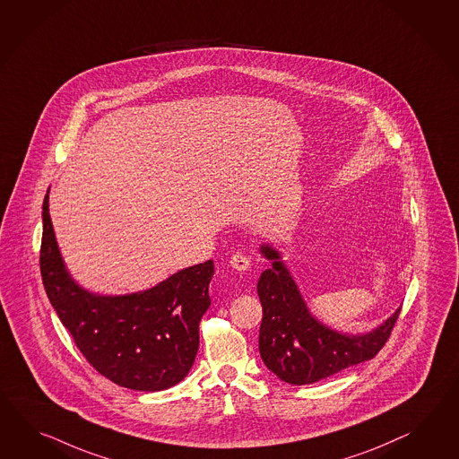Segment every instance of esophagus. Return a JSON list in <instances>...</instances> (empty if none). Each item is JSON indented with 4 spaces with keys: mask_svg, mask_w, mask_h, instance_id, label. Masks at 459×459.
<instances>
[{
    "mask_svg": "<svg viewBox=\"0 0 459 459\" xmlns=\"http://www.w3.org/2000/svg\"><path fill=\"white\" fill-rule=\"evenodd\" d=\"M230 267L238 270V272H246V270L250 269V260L244 254L237 252V254L230 257Z\"/></svg>",
    "mask_w": 459,
    "mask_h": 459,
    "instance_id": "34e87169",
    "label": "esophagus"
}]
</instances>
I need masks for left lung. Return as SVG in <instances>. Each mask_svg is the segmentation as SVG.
Here are the masks:
<instances>
[{
    "instance_id": "obj_1",
    "label": "left lung",
    "mask_w": 459,
    "mask_h": 459,
    "mask_svg": "<svg viewBox=\"0 0 459 459\" xmlns=\"http://www.w3.org/2000/svg\"><path fill=\"white\" fill-rule=\"evenodd\" d=\"M272 267L257 283L264 316L258 350L265 367L290 385H310L375 357L392 335L402 308L363 335H348L313 316L279 250L260 247Z\"/></svg>"
}]
</instances>
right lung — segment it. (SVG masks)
<instances>
[{
  "mask_svg": "<svg viewBox=\"0 0 459 459\" xmlns=\"http://www.w3.org/2000/svg\"><path fill=\"white\" fill-rule=\"evenodd\" d=\"M48 299L76 347L116 385L160 392L189 373L199 350V324L211 307L213 262L179 270L156 287L127 295H98L69 275L43 202L39 254Z\"/></svg>",
  "mask_w": 459,
  "mask_h": 459,
  "instance_id": "1",
  "label": "right lung"
}]
</instances>
